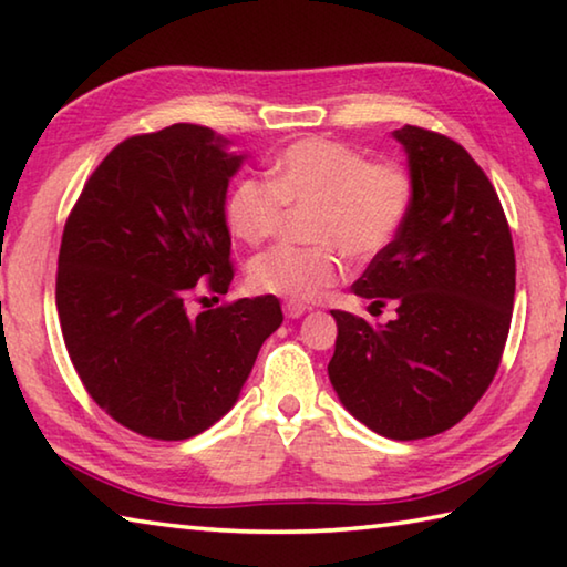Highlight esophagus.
<instances>
[{
    "instance_id": "1",
    "label": "esophagus",
    "mask_w": 567,
    "mask_h": 567,
    "mask_svg": "<svg viewBox=\"0 0 567 567\" xmlns=\"http://www.w3.org/2000/svg\"><path fill=\"white\" fill-rule=\"evenodd\" d=\"M282 312H285V318L297 320V318H302V315H305V305H302V302L287 300V302L282 305Z\"/></svg>"
}]
</instances>
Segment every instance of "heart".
Returning a JSON list of instances; mask_svg holds the SVG:
<instances>
[{
  "label": "heart",
  "mask_w": 567,
  "mask_h": 567,
  "mask_svg": "<svg viewBox=\"0 0 567 567\" xmlns=\"http://www.w3.org/2000/svg\"><path fill=\"white\" fill-rule=\"evenodd\" d=\"M410 205L412 179L395 162H370L344 142L307 137L282 150L267 182H235L225 223L237 243L255 247L277 233L285 207H310L305 233L315 245H277L247 267L257 292L310 302L342 280V252L372 260L388 249Z\"/></svg>",
  "instance_id": "b5f03b06"
}]
</instances>
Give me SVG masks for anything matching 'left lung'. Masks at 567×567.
Returning <instances> with one entry per match:
<instances>
[{"label":"left lung","mask_w":567,"mask_h":567,"mask_svg":"<svg viewBox=\"0 0 567 567\" xmlns=\"http://www.w3.org/2000/svg\"><path fill=\"white\" fill-rule=\"evenodd\" d=\"M408 155L412 205L395 239L372 257L354 295L395 320L338 322L330 382L362 425L420 440L457 425L501 364L515 300V249L497 192L445 134L392 132Z\"/></svg>","instance_id":"8db88e82"}]
</instances>
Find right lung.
<instances>
[{
  "mask_svg": "<svg viewBox=\"0 0 567 567\" xmlns=\"http://www.w3.org/2000/svg\"><path fill=\"white\" fill-rule=\"evenodd\" d=\"M199 124L120 142L64 225L56 312L92 400L120 425L187 440L227 415L262 342L282 324L277 297H243L192 318L197 292L233 282L227 185L245 155Z\"/></svg>",
  "mask_w": 567,
  "mask_h": 567,
  "instance_id": "right-lung-1",
  "label": "right lung"
}]
</instances>
